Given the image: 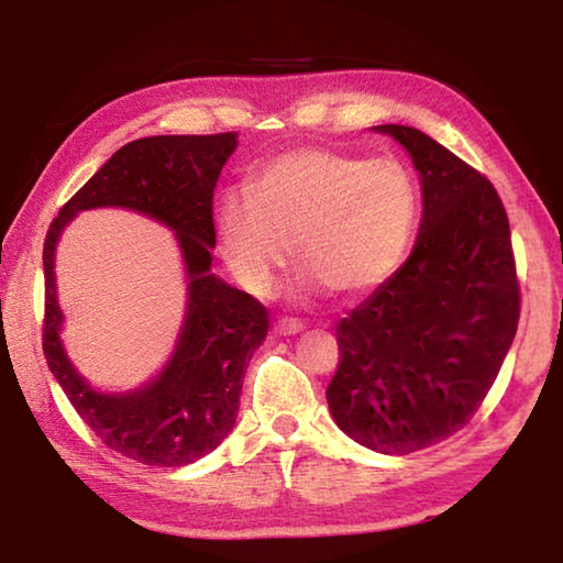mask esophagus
<instances>
[{"instance_id": "obj_1", "label": "esophagus", "mask_w": 563, "mask_h": 563, "mask_svg": "<svg viewBox=\"0 0 563 563\" xmlns=\"http://www.w3.org/2000/svg\"><path fill=\"white\" fill-rule=\"evenodd\" d=\"M273 328H275V332H278V335H295V332L302 330V322L295 320V318H278V320H275Z\"/></svg>"}]
</instances>
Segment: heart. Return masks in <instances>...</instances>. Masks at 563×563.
Listing matches in <instances>:
<instances>
[{"label":"heart","mask_w":563,"mask_h":563,"mask_svg":"<svg viewBox=\"0 0 563 563\" xmlns=\"http://www.w3.org/2000/svg\"><path fill=\"white\" fill-rule=\"evenodd\" d=\"M417 208L415 178L399 161L298 148L255 170L247 194H225L216 228L245 290L271 292L290 245L310 285L360 295L399 268Z\"/></svg>","instance_id":"1"}]
</instances>
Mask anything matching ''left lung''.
<instances>
[{"mask_svg":"<svg viewBox=\"0 0 563 563\" xmlns=\"http://www.w3.org/2000/svg\"><path fill=\"white\" fill-rule=\"evenodd\" d=\"M422 178V225L393 278L335 330L330 412L367 450L409 454L476 415L517 335L521 290L504 203L487 176L419 129L375 126Z\"/></svg>","mask_w":563,"mask_h":563,"instance_id":"8db88e82","label":"left lung"}]
</instances>
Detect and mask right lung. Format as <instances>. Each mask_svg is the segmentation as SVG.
<instances>
[{
    "instance_id": "obj_1",
    "label": "right lung",
    "mask_w": 563,
    "mask_h": 563,
    "mask_svg": "<svg viewBox=\"0 0 563 563\" xmlns=\"http://www.w3.org/2000/svg\"><path fill=\"white\" fill-rule=\"evenodd\" d=\"M238 133L148 136L119 148L59 208L44 241L42 347L56 383L91 432L129 460L148 466H184L213 452L233 430L243 373L268 335L261 300L218 280L213 188ZM121 205L146 212L179 233L189 273L185 332L169 367L139 394H93L65 360L58 342L53 247L60 228L79 210Z\"/></svg>"
}]
</instances>
